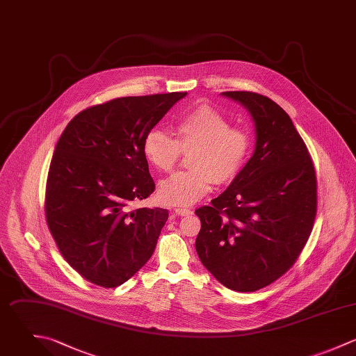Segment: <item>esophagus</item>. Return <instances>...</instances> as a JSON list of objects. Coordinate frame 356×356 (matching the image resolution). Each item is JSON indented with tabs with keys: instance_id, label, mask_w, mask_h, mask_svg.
I'll return each instance as SVG.
<instances>
[{
	"instance_id": "obj_1",
	"label": "esophagus",
	"mask_w": 356,
	"mask_h": 356,
	"mask_svg": "<svg viewBox=\"0 0 356 356\" xmlns=\"http://www.w3.org/2000/svg\"><path fill=\"white\" fill-rule=\"evenodd\" d=\"M191 212H193V211L188 209V208H181V207L175 208V213L179 215V216H186V215H190Z\"/></svg>"
}]
</instances>
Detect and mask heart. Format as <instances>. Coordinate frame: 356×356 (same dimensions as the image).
Here are the masks:
<instances>
[{
  "label": "heart",
  "instance_id": "heart-1",
  "mask_svg": "<svg viewBox=\"0 0 356 356\" xmlns=\"http://www.w3.org/2000/svg\"><path fill=\"white\" fill-rule=\"evenodd\" d=\"M175 131L176 138L152 129L143 143L144 156L162 172H172L183 152H193V169L161 184L159 197L168 205H193L212 190L216 180L222 184L234 181L252 149L248 130L232 126L225 115L207 104L183 115L176 122Z\"/></svg>",
  "mask_w": 356,
  "mask_h": 356
}]
</instances>
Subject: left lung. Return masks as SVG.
Wrapping results in <instances>:
<instances>
[{
	"mask_svg": "<svg viewBox=\"0 0 356 356\" xmlns=\"http://www.w3.org/2000/svg\"><path fill=\"white\" fill-rule=\"evenodd\" d=\"M255 122V152L218 198L195 209V250L225 287L258 291L297 262L318 211L314 161L287 112L252 91H225Z\"/></svg>",
	"mask_w": 356,
	"mask_h": 356,
	"instance_id": "left-lung-1",
	"label": "left lung"
}]
</instances>
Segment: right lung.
Masks as SVG:
<instances>
[{"instance_id": "add662e5", "label": "right lung", "mask_w": 356, "mask_h": 356, "mask_svg": "<svg viewBox=\"0 0 356 356\" xmlns=\"http://www.w3.org/2000/svg\"><path fill=\"white\" fill-rule=\"evenodd\" d=\"M187 92L120 97L77 113L55 147L45 186V219L65 261L87 282L113 289L155 251L169 212L127 211L155 183L143 143Z\"/></svg>"}]
</instances>
